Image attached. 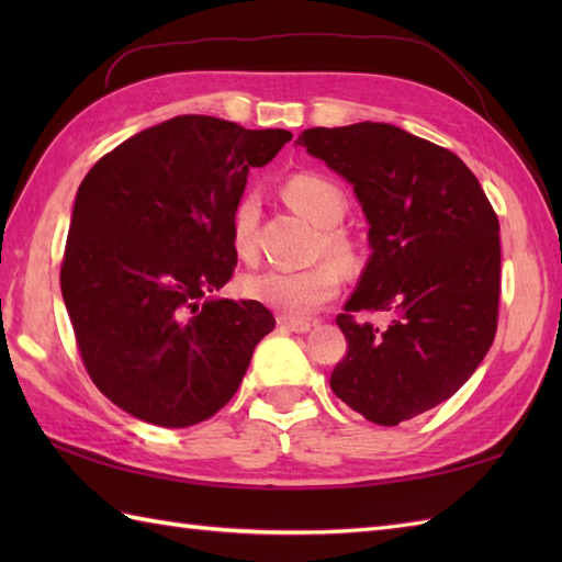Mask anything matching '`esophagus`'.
<instances>
[{
    "mask_svg": "<svg viewBox=\"0 0 562 562\" xmlns=\"http://www.w3.org/2000/svg\"><path fill=\"white\" fill-rule=\"evenodd\" d=\"M278 326L284 330H292V333H306L312 328V324L304 318H292V316H278Z\"/></svg>",
    "mask_w": 562,
    "mask_h": 562,
    "instance_id": "34e87169",
    "label": "esophagus"
}]
</instances>
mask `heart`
I'll return each instance as SVG.
<instances>
[{
	"instance_id": "b5f03b06",
	"label": "heart",
	"mask_w": 562,
	"mask_h": 562,
	"mask_svg": "<svg viewBox=\"0 0 562 562\" xmlns=\"http://www.w3.org/2000/svg\"><path fill=\"white\" fill-rule=\"evenodd\" d=\"M282 195L292 210L318 226V256H328L334 262L324 260L304 270H262L246 274L241 292L248 300L266 304L282 316H306L336 300L342 284L340 270L352 272L360 266V246L338 226L348 212V195L328 176L316 171L294 173L284 181ZM256 224L258 200L256 195H244L232 214V246L236 256L246 262L258 256Z\"/></svg>"
}]
</instances>
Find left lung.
I'll list each match as a JSON object with an SVG mask.
<instances>
[{"mask_svg":"<svg viewBox=\"0 0 562 562\" xmlns=\"http://www.w3.org/2000/svg\"><path fill=\"white\" fill-rule=\"evenodd\" d=\"M300 145L348 178L369 222L367 268L338 314L348 355L330 389L393 427L445 403L497 330L499 222L457 154L389 123L312 127ZM386 311V329L357 322Z\"/></svg>","mask_w":562,"mask_h":562,"instance_id":"left-lung-1","label":"left lung"}]
</instances>
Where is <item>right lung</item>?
<instances>
[{"label":"right lung","instance_id":"add662e5","mask_svg":"<svg viewBox=\"0 0 562 562\" xmlns=\"http://www.w3.org/2000/svg\"><path fill=\"white\" fill-rule=\"evenodd\" d=\"M290 139L288 130L178 115L83 176L59 288L81 362L117 408L190 427L232 401L274 316L207 294L234 274L232 214L248 171Z\"/></svg>","mask_w":562,"mask_h":562}]
</instances>
